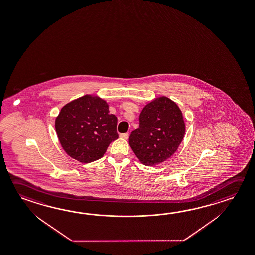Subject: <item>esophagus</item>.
Listing matches in <instances>:
<instances>
[{
  "mask_svg": "<svg viewBox=\"0 0 255 255\" xmlns=\"http://www.w3.org/2000/svg\"><path fill=\"white\" fill-rule=\"evenodd\" d=\"M120 138H124V139H127V138H129V133L127 132V133L120 134Z\"/></svg>",
  "mask_w": 255,
  "mask_h": 255,
  "instance_id": "esophagus-1",
  "label": "esophagus"
}]
</instances>
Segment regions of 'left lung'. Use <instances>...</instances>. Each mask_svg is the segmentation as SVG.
Returning a JSON list of instances; mask_svg holds the SVG:
<instances>
[{
  "label": "left lung",
  "instance_id": "obj_1",
  "mask_svg": "<svg viewBox=\"0 0 255 255\" xmlns=\"http://www.w3.org/2000/svg\"><path fill=\"white\" fill-rule=\"evenodd\" d=\"M139 126L129 138L138 161L147 166L167 160L177 150L185 134V123L178 106L166 97L147 103L138 117Z\"/></svg>",
  "mask_w": 255,
  "mask_h": 255
}]
</instances>
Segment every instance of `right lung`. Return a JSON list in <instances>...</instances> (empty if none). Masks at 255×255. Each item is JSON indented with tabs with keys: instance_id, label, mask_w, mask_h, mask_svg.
Masks as SVG:
<instances>
[{
	"instance_id": "right-lung-1",
	"label": "right lung",
	"mask_w": 255,
	"mask_h": 255,
	"mask_svg": "<svg viewBox=\"0 0 255 255\" xmlns=\"http://www.w3.org/2000/svg\"><path fill=\"white\" fill-rule=\"evenodd\" d=\"M117 126V117L109 113L107 101L95 95L66 104L54 122L63 150L84 164L104 156L109 144L118 138Z\"/></svg>"
}]
</instances>
